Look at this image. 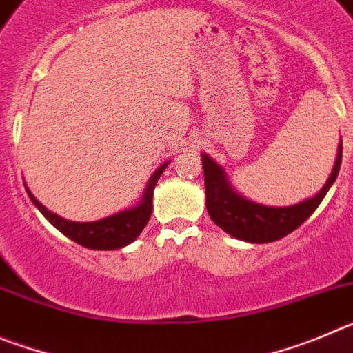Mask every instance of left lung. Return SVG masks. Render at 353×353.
Returning a JSON list of instances; mask_svg holds the SVG:
<instances>
[{
    "label": "left lung",
    "instance_id": "8db88e82",
    "mask_svg": "<svg viewBox=\"0 0 353 353\" xmlns=\"http://www.w3.org/2000/svg\"><path fill=\"white\" fill-rule=\"evenodd\" d=\"M343 144L339 142L338 157L332 172L323 184V188L315 196L303 200L299 204L287 208H271L256 204L253 200L239 195L228 184L227 174L211 157L202 153L205 183V208L211 220L227 234L246 243H272L288 236L290 232L301 227L319 208L329 188L334 184L341 165Z\"/></svg>",
    "mask_w": 353,
    "mask_h": 353
}]
</instances>
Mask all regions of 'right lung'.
Returning a JSON list of instances; mask_svg holds the SVG:
<instances>
[{
	"label": "right lung",
	"mask_w": 353,
	"mask_h": 353,
	"mask_svg": "<svg viewBox=\"0 0 353 353\" xmlns=\"http://www.w3.org/2000/svg\"><path fill=\"white\" fill-rule=\"evenodd\" d=\"M169 163L170 161H167V163L160 165L154 170L148 186H145L144 193H142V199L139 200V204L125 209L121 212H116L112 216H107V218H101L98 221H88V223L65 220V218L58 216L56 212H50L43 204H40L28 188L26 192L30 195L31 202L38 208V211L42 212L54 227L58 228L61 234H65L68 239L74 241V243L81 244L84 248H90V250H119V248L128 246L130 243L137 239L139 234L148 225L151 212H153L154 186H157L158 179H160V176L163 174V170L167 169Z\"/></svg>",
	"instance_id": "obj_1"
}]
</instances>
